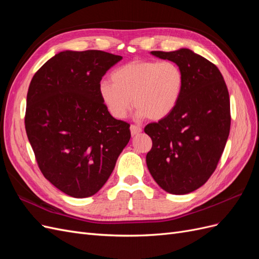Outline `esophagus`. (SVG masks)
<instances>
[{"instance_id":"34e87169","label":"esophagus","mask_w":259,"mask_h":259,"mask_svg":"<svg viewBox=\"0 0 259 259\" xmlns=\"http://www.w3.org/2000/svg\"><path fill=\"white\" fill-rule=\"evenodd\" d=\"M130 128H131V134H132V136L138 135L139 133H142V132H143V128H142V127H140V126H137V125H134V124H132Z\"/></svg>"}]
</instances>
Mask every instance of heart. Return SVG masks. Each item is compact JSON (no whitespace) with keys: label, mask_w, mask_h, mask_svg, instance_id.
Instances as JSON below:
<instances>
[{"label":"heart","mask_w":259,"mask_h":259,"mask_svg":"<svg viewBox=\"0 0 259 259\" xmlns=\"http://www.w3.org/2000/svg\"><path fill=\"white\" fill-rule=\"evenodd\" d=\"M111 82L101 81L98 94L113 117L122 120L133 106L137 117L165 119L175 110L184 91L183 70L173 61L134 60L116 68Z\"/></svg>","instance_id":"heart-1"}]
</instances>
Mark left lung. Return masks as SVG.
<instances>
[{"label": "left lung", "mask_w": 259, "mask_h": 259, "mask_svg": "<svg viewBox=\"0 0 259 259\" xmlns=\"http://www.w3.org/2000/svg\"><path fill=\"white\" fill-rule=\"evenodd\" d=\"M151 54L178 65L185 85L175 110L145 127L152 139L147 166L163 190L187 194L207 182L224 152L231 123L228 89L218 68L190 50Z\"/></svg>", "instance_id": "left-lung-1"}]
</instances>
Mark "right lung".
<instances>
[{"label": "right lung", "instance_id": "1", "mask_svg": "<svg viewBox=\"0 0 259 259\" xmlns=\"http://www.w3.org/2000/svg\"><path fill=\"white\" fill-rule=\"evenodd\" d=\"M121 59L95 50L60 52L31 80L27 136L44 177L70 197L98 192L130 142V124L114 119L98 94L103 76Z\"/></svg>", "mask_w": 259, "mask_h": 259}]
</instances>
